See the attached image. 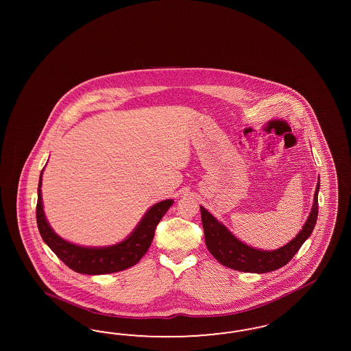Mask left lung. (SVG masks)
<instances>
[{
  "label": "left lung",
  "mask_w": 351,
  "mask_h": 351,
  "mask_svg": "<svg viewBox=\"0 0 351 351\" xmlns=\"http://www.w3.org/2000/svg\"><path fill=\"white\" fill-rule=\"evenodd\" d=\"M320 182L314 193V203L308 220L298 235L287 245L273 251L254 248L239 241L223 223L201 206L204 241L211 255L223 266L238 271L264 274L286 265L298 254L300 247L313 233L318 217V193Z\"/></svg>",
  "instance_id": "8db88e82"
}]
</instances>
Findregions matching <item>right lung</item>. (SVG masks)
<instances>
[{
	"label": "right lung",
	"instance_id": "1",
	"mask_svg": "<svg viewBox=\"0 0 351 351\" xmlns=\"http://www.w3.org/2000/svg\"><path fill=\"white\" fill-rule=\"evenodd\" d=\"M43 173L40 175L38 182V199L36 207L37 226L43 237V242L51 248L55 255L58 256L65 265L71 267L77 273L87 276H100L110 274L125 270L128 267L136 265L141 257L147 254L152 245L156 228L173 204L172 199H166L152 206L145 215L141 217L136 228L128 238L116 245L106 247H85L75 245L59 237L53 232V228L47 221L43 213Z\"/></svg>",
	"mask_w": 351,
	"mask_h": 351
}]
</instances>
